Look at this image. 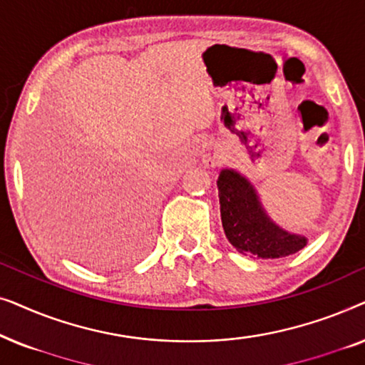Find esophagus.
<instances>
[{
    "mask_svg": "<svg viewBox=\"0 0 365 365\" xmlns=\"http://www.w3.org/2000/svg\"><path fill=\"white\" fill-rule=\"evenodd\" d=\"M219 158H221V153H219V148L216 146V144H212V143L202 144L201 159L207 168L216 166V164L219 163Z\"/></svg>",
    "mask_w": 365,
    "mask_h": 365,
    "instance_id": "34e87169",
    "label": "esophagus"
}]
</instances>
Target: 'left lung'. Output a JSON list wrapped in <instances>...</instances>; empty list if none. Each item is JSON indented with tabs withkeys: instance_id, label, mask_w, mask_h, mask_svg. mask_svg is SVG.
Listing matches in <instances>:
<instances>
[{
	"instance_id": "8db88e82",
	"label": "left lung",
	"mask_w": 365,
	"mask_h": 365,
	"mask_svg": "<svg viewBox=\"0 0 365 365\" xmlns=\"http://www.w3.org/2000/svg\"><path fill=\"white\" fill-rule=\"evenodd\" d=\"M217 189L224 232L241 254L277 259L291 256L306 246V237L282 231L266 216L251 182L239 173L222 169Z\"/></svg>"
}]
</instances>
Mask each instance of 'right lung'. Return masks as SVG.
Instances as JSON below:
<instances>
[{
	"label": "right lung",
	"instance_id": "obj_1",
	"mask_svg": "<svg viewBox=\"0 0 365 365\" xmlns=\"http://www.w3.org/2000/svg\"><path fill=\"white\" fill-rule=\"evenodd\" d=\"M56 226L64 239L73 241L84 252H91V261L103 262L111 259L129 261L144 249L149 236L148 214L138 206L123 181L104 184L93 202L68 206L58 216Z\"/></svg>",
	"mask_w": 365,
	"mask_h": 365
}]
</instances>
